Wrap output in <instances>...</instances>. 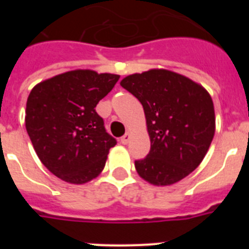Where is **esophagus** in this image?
Wrapping results in <instances>:
<instances>
[{"mask_svg":"<svg viewBox=\"0 0 249 249\" xmlns=\"http://www.w3.org/2000/svg\"><path fill=\"white\" fill-rule=\"evenodd\" d=\"M129 140H131V133H128V132H127L126 135L122 136V137H121V142H122L123 144H127V143H128Z\"/></svg>","mask_w":249,"mask_h":249,"instance_id":"34e87169","label":"esophagus"}]
</instances>
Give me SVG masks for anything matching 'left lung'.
I'll use <instances>...</instances> for the list:
<instances>
[{
	"label": "left lung",
	"instance_id": "8db88e82",
	"mask_svg": "<svg viewBox=\"0 0 249 249\" xmlns=\"http://www.w3.org/2000/svg\"><path fill=\"white\" fill-rule=\"evenodd\" d=\"M143 106L151 149L135 160L148 183L169 186L195 171L215 131L213 101L198 83L168 70H149L121 81Z\"/></svg>",
	"mask_w": 249,
	"mask_h": 249
}]
</instances>
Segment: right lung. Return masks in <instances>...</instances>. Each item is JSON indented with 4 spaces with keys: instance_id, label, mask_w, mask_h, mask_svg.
<instances>
[{
    "instance_id": "right-lung-1",
    "label": "right lung",
    "mask_w": 249,
    "mask_h": 249,
    "mask_svg": "<svg viewBox=\"0 0 249 249\" xmlns=\"http://www.w3.org/2000/svg\"><path fill=\"white\" fill-rule=\"evenodd\" d=\"M118 74L74 70L32 89L26 129L43 166L62 181L83 184L105 168L117 141L106 132L96 106L112 91Z\"/></svg>"
}]
</instances>
